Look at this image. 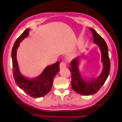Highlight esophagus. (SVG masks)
Returning a JSON list of instances; mask_svg holds the SVG:
<instances>
[{"instance_id":"obj_1","label":"esophagus","mask_w":122,"mask_h":122,"mask_svg":"<svg viewBox=\"0 0 122 122\" xmlns=\"http://www.w3.org/2000/svg\"><path fill=\"white\" fill-rule=\"evenodd\" d=\"M66 67V63L64 62H61L60 63V68L61 69H63V68H65V67Z\"/></svg>"}]
</instances>
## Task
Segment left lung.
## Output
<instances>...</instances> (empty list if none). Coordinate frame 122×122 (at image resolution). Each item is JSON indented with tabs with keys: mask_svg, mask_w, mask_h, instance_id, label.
<instances>
[{
	"mask_svg": "<svg viewBox=\"0 0 122 122\" xmlns=\"http://www.w3.org/2000/svg\"><path fill=\"white\" fill-rule=\"evenodd\" d=\"M90 30L92 33L93 43L97 45L101 52V61L103 64L102 71L97 78H87L86 77L85 79H87V81L83 78L78 67L81 58L83 56L77 57L73 59L70 63L71 66L69 67L71 73L72 89L76 92L84 96L93 95L97 92L106 81L110 70V62L107 43L94 29L90 28Z\"/></svg>",
	"mask_w": 122,
	"mask_h": 122,
	"instance_id": "8db88e82",
	"label": "left lung"
}]
</instances>
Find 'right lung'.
I'll use <instances>...</instances> for the list:
<instances>
[{"instance_id": "1", "label": "right lung", "mask_w": 122, "mask_h": 122, "mask_svg": "<svg viewBox=\"0 0 122 122\" xmlns=\"http://www.w3.org/2000/svg\"><path fill=\"white\" fill-rule=\"evenodd\" d=\"M30 29H27L18 38L12 50L13 73L14 79L19 88L34 98L45 96L51 91L53 79L59 71V63L57 61L52 65L47 66L39 76L29 78L21 75L19 71L17 60V50L23 40L29 36Z\"/></svg>"}]
</instances>
